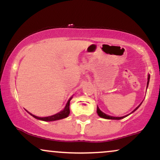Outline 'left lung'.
Here are the masks:
<instances>
[{
	"label": "left lung",
	"mask_w": 160,
	"mask_h": 160,
	"mask_svg": "<svg viewBox=\"0 0 160 160\" xmlns=\"http://www.w3.org/2000/svg\"><path fill=\"white\" fill-rule=\"evenodd\" d=\"M149 81H150V75H148V83H147V89H148V84H149ZM141 104V103L139 104L138 106V107L135 108V110H134V111L132 112V113H133L134 111H136V110L138 109V108L139 107H140V105ZM97 113H98V115L99 116V117H102V118H104V119H108V120H121V119H123L124 117H127V116H128L129 114H131V113H129V114H128V115H126V116H123V117H111V116H109V115H108V114H106V113H103V112H102V111H101L100 109H99L98 108V107H97Z\"/></svg>",
	"instance_id": "1"
}]
</instances>
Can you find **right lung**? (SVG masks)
I'll return each instance as SVG.
<instances>
[{
    "instance_id": "obj_1",
    "label": "right lung",
    "mask_w": 160,
    "mask_h": 160,
    "mask_svg": "<svg viewBox=\"0 0 160 160\" xmlns=\"http://www.w3.org/2000/svg\"><path fill=\"white\" fill-rule=\"evenodd\" d=\"M71 98H72V97H71V98H69V100L68 101L67 104H66V106L64 108L63 110H62V111L58 112V113H56V114H54L52 116H49V117H37L35 115H33L32 113H29L28 111H27L28 113H30L31 115L32 116V117H34V118L38 119V120H43V121H55V120H61V119H64V118H66V117H68L69 113H70V102H71Z\"/></svg>"
}]
</instances>
